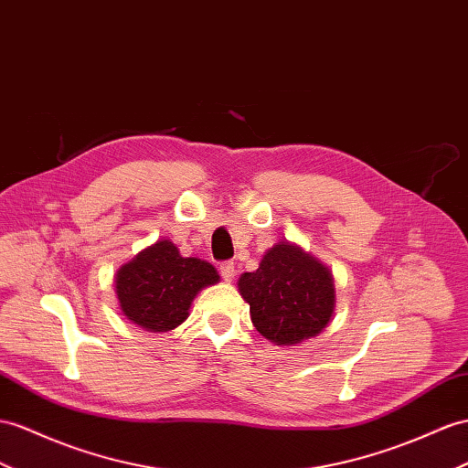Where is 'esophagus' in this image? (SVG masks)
Wrapping results in <instances>:
<instances>
[{
    "label": "esophagus",
    "instance_id": "esophagus-1",
    "mask_svg": "<svg viewBox=\"0 0 468 468\" xmlns=\"http://www.w3.org/2000/svg\"><path fill=\"white\" fill-rule=\"evenodd\" d=\"M219 272L225 281H231L235 277V262L233 261H223L219 265Z\"/></svg>",
    "mask_w": 468,
    "mask_h": 468
}]
</instances>
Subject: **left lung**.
<instances>
[{
	"label": "left lung",
	"mask_w": 468,
	"mask_h": 468,
	"mask_svg": "<svg viewBox=\"0 0 468 468\" xmlns=\"http://www.w3.org/2000/svg\"><path fill=\"white\" fill-rule=\"evenodd\" d=\"M255 328L274 344L291 346L316 336L334 313L330 271L291 243L267 250L253 272L239 279Z\"/></svg>",
	"instance_id": "8db88e82"
}]
</instances>
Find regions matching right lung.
<instances>
[{"label":"right lung","mask_w":468,"mask_h":468,"mask_svg":"<svg viewBox=\"0 0 468 468\" xmlns=\"http://www.w3.org/2000/svg\"><path fill=\"white\" fill-rule=\"evenodd\" d=\"M219 281L209 262L182 257L174 243L144 249L116 272L120 308L134 324L150 332H170L187 318L196 294Z\"/></svg>","instance_id":"obj_1"}]
</instances>
